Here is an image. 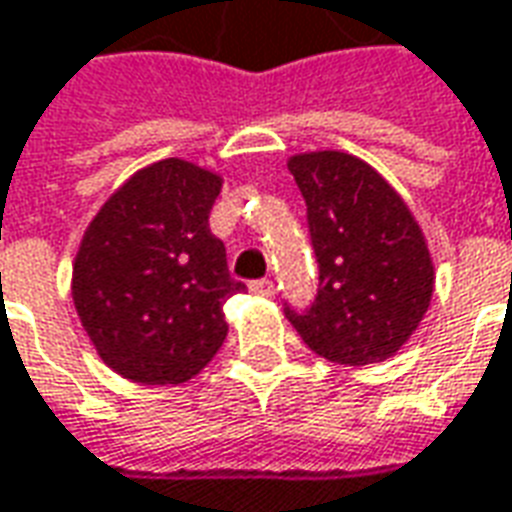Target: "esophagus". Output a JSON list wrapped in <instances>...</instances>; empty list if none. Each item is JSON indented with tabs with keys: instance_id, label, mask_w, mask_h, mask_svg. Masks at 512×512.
<instances>
[{
	"instance_id": "esophagus-1",
	"label": "esophagus",
	"mask_w": 512,
	"mask_h": 512,
	"mask_svg": "<svg viewBox=\"0 0 512 512\" xmlns=\"http://www.w3.org/2000/svg\"><path fill=\"white\" fill-rule=\"evenodd\" d=\"M250 292L259 297H270L275 292V286L270 278H259V281H253V284H250Z\"/></svg>"
}]
</instances>
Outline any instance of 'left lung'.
I'll return each mask as SVG.
<instances>
[{"label": "left lung", "mask_w": 512, "mask_h": 512, "mask_svg": "<svg viewBox=\"0 0 512 512\" xmlns=\"http://www.w3.org/2000/svg\"><path fill=\"white\" fill-rule=\"evenodd\" d=\"M303 201L317 297L284 303L300 339L347 366L386 361L408 342L433 295L422 228L389 181L358 157L314 151L289 159Z\"/></svg>", "instance_id": "obj_1"}]
</instances>
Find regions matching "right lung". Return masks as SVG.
<instances>
[{"label": "right lung", "mask_w": 512, "mask_h": 512, "mask_svg": "<svg viewBox=\"0 0 512 512\" xmlns=\"http://www.w3.org/2000/svg\"><path fill=\"white\" fill-rule=\"evenodd\" d=\"M223 179L184 159L137 170L101 206L74 262V306L101 361L134 383L198 375L226 342V245L209 212Z\"/></svg>", "instance_id": "add662e5"}]
</instances>
